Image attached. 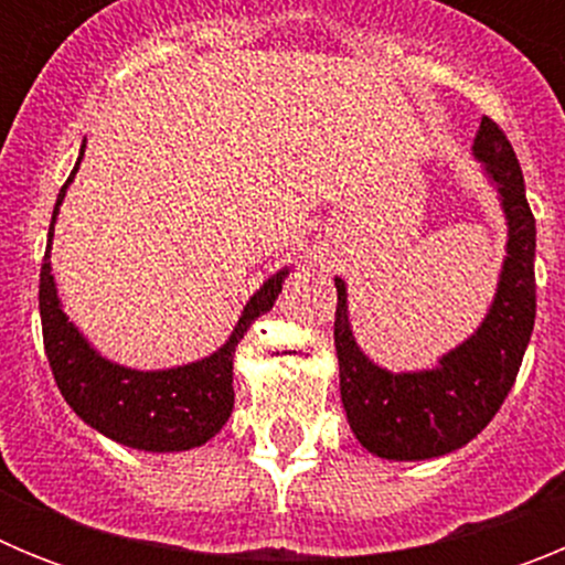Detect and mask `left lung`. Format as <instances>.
Here are the masks:
<instances>
[{
  "instance_id": "1",
  "label": "left lung",
  "mask_w": 565,
  "mask_h": 565,
  "mask_svg": "<svg viewBox=\"0 0 565 565\" xmlns=\"http://www.w3.org/2000/svg\"><path fill=\"white\" fill-rule=\"evenodd\" d=\"M472 154L501 201L507 257L481 326L438 356L436 367L393 373L373 362L353 337L348 286L333 277V344L344 413L364 450L387 461H427L472 441L512 391L535 328V217L521 163L492 118H481Z\"/></svg>"
}]
</instances>
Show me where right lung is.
<instances>
[{
  "instance_id": "obj_1",
  "label": "right lung",
  "mask_w": 565,
  "mask_h": 565,
  "mask_svg": "<svg viewBox=\"0 0 565 565\" xmlns=\"http://www.w3.org/2000/svg\"><path fill=\"white\" fill-rule=\"evenodd\" d=\"M84 147H87V138L82 143L76 167L58 192L53 221H50L42 274H39L44 353H47V362L53 367L64 402L93 430L124 444V447L143 452L194 450V447H201L209 438L217 436L232 416L234 351H237L239 339L246 337L254 319L271 311L291 268L286 266L271 274L248 297L232 337L217 351L198 359V362L163 367V371H138V367H127V364L102 356L64 313L53 266H50L58 206L64 203L67 186L76 178Z\"/></svg>"
}]
</instances>
